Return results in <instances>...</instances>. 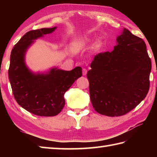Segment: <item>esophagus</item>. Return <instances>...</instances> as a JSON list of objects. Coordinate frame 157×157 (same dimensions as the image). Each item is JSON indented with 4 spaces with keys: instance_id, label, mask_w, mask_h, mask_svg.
<instances>
[{
    "instance_id": "34e87169",
    "label": "esophagus",
    "mask_w": 157,
    "mask_h": 157,
    "mask_svg": "<svg viewBox=\"0 0 157 157\" xmlns=\"http://www.w3.org/2000/svg\"><path fill=\"white\" fill-rule=\"evenodd\" d=\"M87 73V70L86 68H83V70H82V74H83V75H86Z\"/></svg>"
}]
</instances>
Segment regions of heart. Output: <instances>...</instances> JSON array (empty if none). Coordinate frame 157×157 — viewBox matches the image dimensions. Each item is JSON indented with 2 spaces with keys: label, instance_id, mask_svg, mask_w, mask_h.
<instances>
[{
  "label": "heart",
  "instance_id": "b5f03b06",
  "mask_svg": "<svg viewBox=\"0 0 157 157\" xmlns=\"http://www.w3.org/2000/svg\"><path fill=\"white\" fill-rule=\"evenodd\" d=\"M90 39H78L73 42L72 45H71V48L74 52H78L79 50H82L84 46L89 43ZM100 47V42L97 41L96 43L94 44V49L95 50H98Z\"/></svg>",
  "mask_w": 157,
  "mask_h": 157
}]
</instances>
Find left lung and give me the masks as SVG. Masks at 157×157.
Masks as SVG:
<instances>
[{"label":"left lung","mask_w":157,"mask_h":157,"mask_svg":"<svg viewBox=\"0 0 157 157\" xmlns=\"http://www.w3.org/2000/svg\"><path fill=\"white\" fill-rule=\"evenodd\" d=\"M116 41L111 52L95 55L86 75L94 109L111 117L124 115L144 100L152 69L142 39L124 28Z\"/></svg>","instance_id":"8db88e82"}]
</instances>
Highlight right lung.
Returning a JSON list of instances; mask_svg holds the SVG:
<instances>
[{"instance_id": "obj_1", "label": "right lung", "mask_w": 157, "mask_h": 157, "mask_svg": "<svg viewBox=\"0 0 157 157\" xmlns=\"http://www.w3.org/2000/svg\"><path fill=\"white\" fill-rule=\"evenodd\" d=\"M56 28L28 32L13 48L10 55L8 77L13 95L21 107L36 116H57L64 107V94L82 75L79 66L71 71L54 67L46 73H33L26 65L25 53L34 40Z\"/></svg>"}]
</instances>
